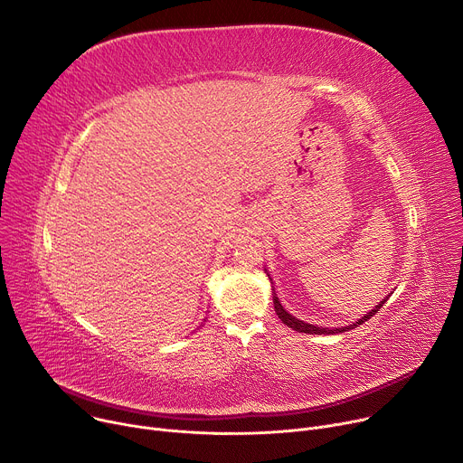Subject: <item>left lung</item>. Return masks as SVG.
Listing matches in <instances>:
<instances>
[{
	"label": "left lung",
	"mask_w": 463,
	"mask_h": 463,
	"mask_svg": "<svg viewBox=\"0 0 463 463\" xmlns=\"http://www.w3.org/2000/svg\"><path fill=\"white\" fill-rule=\"evenodd\" d=\"M263 271L268 273L269 282H271V295H273V304H275V311H277L279 318H280L288 327H293L295 332H298V334H309V335H335V334L348 332V329H354V327L361 326L364 320L372 318V317L381 309V306L390 298V295H388V297H384L377 306H373V309H370L368 313H364L361 318H357L355 322H352V324H348V326H341V327H326V326H317V324H311V322L300 320L298 317H295L293 313H289V311L282 306V302H280V298H279V293H277V289H275V282H273V279H271L269 271H268L266 268H263Z\"/></svg>",
	"instance_id": "8db88e82"
}]
</instances>
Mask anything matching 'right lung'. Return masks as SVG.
Returning <instances> with one entry per match:
<instances>
[{
	"mask_svg": "<svg viewBox=\"0 0 463 463\" xmlns=\"http://www.w3.org/2000/svg\"><path fill=\"white\" fill-rule=\"evenodd\" d=\"M203 322H205V318H203ZM203 322H202V326H203Z\"/></svg>",
	"mask_w": 463,
	"mask_h": 463,
	"instance_id": "right-lung-1",
	"label": "right lung"
}]
</instances>
